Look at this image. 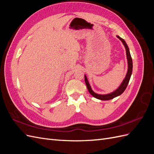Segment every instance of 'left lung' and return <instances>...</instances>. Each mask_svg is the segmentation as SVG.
<instances>
[{
	"label": "left lung",
	"instance_id": "left-lung-1",
	"mask_svg": "<svg viewBox=\"0 0 154 154\" xmlns=\"http://www.w3.org/2000/svg\"><path fill=\"white\" fill-rule=\"evenodd\" d=\"M117 37L122 42V43L123 44V45L125 46V49H126V54H127V62H128V70H127V74H126L125 78H124V80H123L122 83H121V85L119 86V87L114 91L110 93H109V94H97V93L94 92L92 91V88L89 84V83H88V81L87 80V78L86 75H85V84L87 85L88 92H90V94L92 96H94V97H96V98L100 100H109L111 99H113V98H114V97L122 94V93L125 91V90L126 89V88H127V87L128 84V82L130 81V77H131L132 73V67H133L132 60L131 55H130V53L129 48L128 47L127 43L125 42V41L123 38H122L120 36H119L118 35H117Z\"/></svg>",
	"mask_w": 154,
	"mask_h": 154
}]
</instances>
